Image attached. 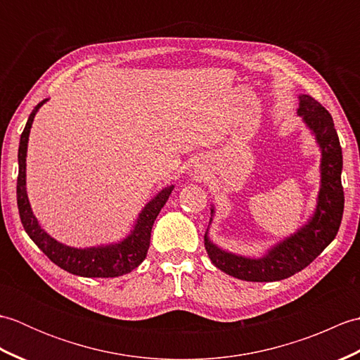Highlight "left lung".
<instances>
[{
  "label": "left lung",
  "mask_w": 360,
  "mask_h": 360,
  "mask_svg": "<svg viewBox=\"0 0 360 360\" xmlns=\"http://www.w3.org/2000/svg\"><path fill=\"white\" fill-rule=\"evenodd\" d=\"M297 114L314 136L320 148V188L316 209L309 219L294 233L275 243L259 258L224 250L210 240L209 227L204 235L205 250L218 269L244 281H278L300 272L322 254L340 227L343 215L342 148L331 114L308 94L298 96ZM210 223L215 205L210 207Z\"/></svg>",
  "instance_id": "left-lung-1"
}]
</instances>
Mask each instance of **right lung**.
Returning a JSON list of instances; mask_svg holds the SVG:
<instances>
[{
	"label": "right lung",
	"instance_id": "right-lung-1",
	"mask_svg": "<svg viewBox=\"0 0 360 360\" xmlns=\"http://www.w3.org/2000/svg\"><path fill=\"white\" fill-rule=\"evenodd\" d=\"M49 98H44L43 102L38 103L30 112L27 124L22 129L20 148H18V181H17V202L20 210V218L22 227H25L29 238L32 240L38 248L41 249L43 254L48 257L52 263L58 267L80 277H119L131 272L139 266L150 248V236L151 227L155 224L160 209L164 207L168 201V196L172 195L174 186L164 187L155 198L143 205L134 226L124 240L110 244H101V246L93 248H72L57 241L56 238L44 231L35 218L32 207H30L27 190H26V158H27V142L30 128L34 124V117L41 108L43 103L48 102Z\"/></svg>",
	"mask_w": 360,
	"mask_h": 360
}]
</instances>
